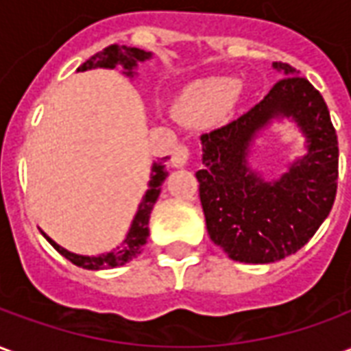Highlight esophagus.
Masks as SVG:
<instances>
[{
	"mask_svg": "<svg viewBox=\"0 0 351 351\" xmlns=\"http://www.w3.org/2000/svg\"><path fill=\"white\" fill-rule=\"evenodd\" d=\"M190 160V150H188V146L184 145H178L173 150V156H171V163H173V167L180 169L184 167L186 163Z\"/></svg>",
	"mask_w": 351,
	"mask_h": 351,
	"instance_id": "esophagus-1",
	"label": "esophagus"
}]
</instances>
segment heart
Segmentation results:
<instances>
[{
	"mask_svg": "<svg viewBox=\"0 0 351 351\" xmlns=\"http://www.w3.org/2000/svg\"><path fill=\"white\" fill-rule=\"evenodd\" d=\"M239 92V82L229 77H208L191 82L178 93L175 114L190 123H210L226 114Z\"/></svg>",
	"mask_w": 351,
	"mask_h": 351,
	"instance_id": "b5f03b06",
	"label": "heart"
}]
</instances>
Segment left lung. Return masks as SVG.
<instances>
[{
  "label": "left lung",
  "instance_id": "8db88e82",
  "mask_svg": "<svg viewBox=\"0 0 351 351\" xmlns=\"http://www.w3.org/2000/svg\"><path fill=\"white\" fill-rule=\"evenodd\" d=\"M272 67L282 79L263 101L201 135L205 167L195 176L206 231L241 263H274L295 254L329 216L337 195L339 141L322 93L291 65L274 62ZM282 119L300 128L307 154L267 181L247 160L261 131Z\"/></svg>",
  "mask_w": 351,
  "mask_h": 351
}]
</instances>
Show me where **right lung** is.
<instances>
[{
  "label": "right lung",
  "mask_w": 351,
  "mask_h": 351,
  "mask_svg": "<svg viewBox=\"0 0 351 351\" xmlns=\"http://www.w3.org/2000/svg\"><path fill=\"white\" fill-rule=\"evenodd\" d=\"M152 58V52L146 50L135 49V47H125V45H110L107 49H103L97 52L95 56L86 60L84 64L80 65L77 71H90V69H114V67H122L125 77H133L135 69L138 64H143L146 60ZM167 158L154 161L152 173H150V182H148V190L143 195V201L138 203L137 214L131 221V228L128 231V235L122 243L116 246L114 250L105 252L99 256H80V254H73V252L65 250L60 244L54 243L47 233H43V237L49 241L54 248H56L65 259H69L73 265L88 269V271H103V269H114L120 265H125L131 259H135L143 252V246L148 241V220H150V213H152L156 201L160 197L161 184L167 178V171H165V163Z\"/></svg>",
  "instance_id": "1"
}]
</instances>
